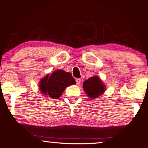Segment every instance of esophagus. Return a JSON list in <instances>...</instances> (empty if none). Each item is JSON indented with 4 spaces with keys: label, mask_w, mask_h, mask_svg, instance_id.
<instances>
[{
    "label": "esophagus",
    "mask_w": 148,
    "mask_h": 148,
    "mask_svg": "<svg viewBox=\"0 0 148 148\" xmlns=\"http://www.w3.org/2000/svg\"><path fill=\"white\" fill-rule=\"evenodd\" d=\"M76 84H80V82H81V79H80V78H77L76 79Z\"/></svg>",
    "instance_id": "1"
}]
</instances>
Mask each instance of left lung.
Returning a JSON list of instances; mask_svg holds the SVG:
<instances>
[{"label":"left lung","mask_w":148,"mask_h":148,"mask_svg":"<svg viewBox=\"0 0 148 148\" xmlns=\"http://www.w3.org/2000/svg\"><path fill=\"white\" fill-rule=\"evenodd\" d=\"M83 88L87 96L92 99L104 93L106 87L98 76H92L84 81Z\"/></svg>","instance_id":"8db88e82"}]
</instances>
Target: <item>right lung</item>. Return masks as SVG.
<instances>
[{"mask_svg":"<svg viewBox=\"0 0 148 148\" xmlns=\"http://www.w3.org/2000/svg\"><path fill=\"white\" fill-rule=\"evenodd\" d=\"M76 83L70 72L57 70L50 76L47 74L40 81L39 87L42 94L57 99L61 97L66 87Z\"/></svg>","mask_w":148,"mask_h":148,"instance_id":"add662e5","label":"right lung"}]
</instances>
